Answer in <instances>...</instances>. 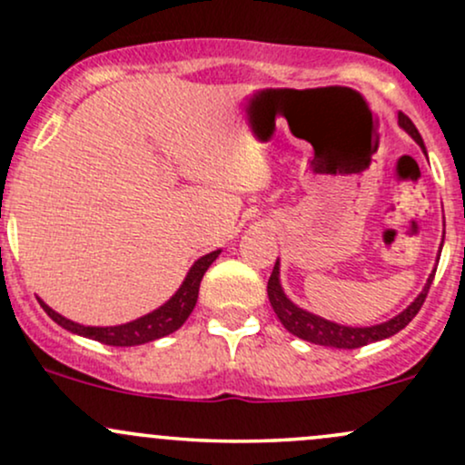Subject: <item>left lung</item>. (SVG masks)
<instances>
[{"label": "left lung", "instance_id": "left-lung-1", "mask_svg": "<svg viewBox=\"0 0 465 465\" xmlns=\"http://www.w3.org/2000/svg\"><path fill=\"white\" fill-rule=\"evenodd\" d=\"M400 127H404L408 134L417 141V145L426 152L417 127L412 125V121L408 119L406 114H401V112H400ZM441 247H443V241H441ZM441 247H440V253H441ZM435 272L437 267L432 269L430 275H428L421 293L417 295V298L412 300V302L408 304L400 315H395V318L373 326H346V324L331 322V320L320 318V315L311 313L307 309H300L298 304L291 302L287 293H284L282 284H280V260H275L273 273L267 284V293H269V302H272L278 320L282 322V326L289 331V333L295 335V338L307 340L311 344L333 346V349H360V346L371 344V341H380V340L391 338V335L400 333V331L404 329V326L411 322L417 313H420L423 300H426L428 295V289H430L432 284V278H435Z\"/></svg>", "mask_w": 465, "mask_h": 465}]
</instances>
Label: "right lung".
Instances as JSON below:
<instances>
[{"label":"right lung","instance_id":"1","mask_svg":"<svg viewBox=\"0 0 465 465\" xmlns=\"http://www.w3.org/2000/svg\"><path fill=\"white\" fill-rule=\"evenodd\" d=\"M218 253H221V249L198 258L196 262L192 264L190 272H187L185 280H183V284L178 287L176 293L172 295L163 307H158L152 311V313L143 315V318L132 320V322H125V324L85 326L64 318V315L57 313V311L50 309L42 298L37 300L45 313H48L59 326H64L65 331H70V333L84 335V338L96 340L101 341V344H110V346H139V344H145V341L165 338V335L174 333V331H178L183 324H185V320L190 318L193 307H196L198 289H201L203 275H205L209 264L218 258Z\"/></svg>","mask_w":465,"mask_h":465}]
</instances>
